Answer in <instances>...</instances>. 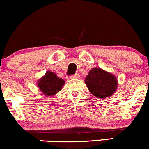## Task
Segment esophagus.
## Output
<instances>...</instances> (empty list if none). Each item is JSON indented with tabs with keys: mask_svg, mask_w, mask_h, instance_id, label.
Masks as SVG:
<instances>
[{
	"mask_svg": "<svg viewBox=\"0 0 149 149\" xmlns=\"http://www.w3.org/2000/svg\"><path fill=\"white\" fill-rule=\"evenodd\" d=\"M79 77H80V76L79 75V74H72L70 76V78H71V79H79Z\"/></svg>",
	"mask_w": 149,
	"mask_h": 149,
	"instance_id": "34e87169",
	"label": "esophagus"
}]
</instances>
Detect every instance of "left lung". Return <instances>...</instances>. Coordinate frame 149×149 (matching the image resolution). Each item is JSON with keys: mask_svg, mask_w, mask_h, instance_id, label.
I'll return each instance as SVG.
<instances>
[{"mask_svg": "<svg viewBox=\"0 0 149 149\" xmlns=\"http://www.w3.org/2000/svg\"><path fill=\"white\" fill-rule=\"evenodd\" d=\"M85 83L93 96L100 99L112 96L118 86L114 75L98 68L90 70L85 79Z\"/></svg>", "mask_w": 149, "mask_h": 149, "instance_id": "8db88e82", "label": "left lung"}]
</instances>
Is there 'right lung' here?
Returning a JSON list of instances; mask_svg holds the SVG:
<instances>
[{"instance_id":"add662e5","label":"right lung","mask_w":149,"mask_h":149,"mask_svg":"<svg viewBox=\"0 0 149 149\" xmlns=\"http://www.w3.org/2000/svg\"><path fill=\"white\" fill-rule=\"evenodd\" d=\"M64 84L65 81L63 79L58 77L54 72L48 71L45 76L38 81V86L43 94L53 96L61 91Z\"/></svg>"}]
</instances>
